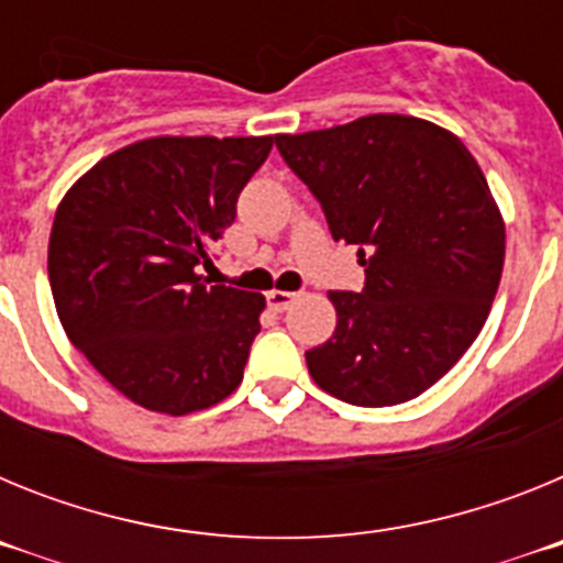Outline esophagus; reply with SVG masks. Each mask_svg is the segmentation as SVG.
<instances>
[{
    "instance_id": "esophagus-1",
    "label": "esophagus",
    "mask_w": 563,
    "mask_h": 563,
    "mask_svg": "<svg viewBox=\"0 0 563 563\" xmlns=\"http://www.w3.org/2000/svg\"><path fill=\"white\" fill-rule=\"evenodd\" d=\"M296 298H298L296 292L271 290V292H267V305H271L276 312H285V310H290L292 301H296Z\"/></svg>"
}]
</instances>
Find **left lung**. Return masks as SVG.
I'll return each instance as SVG.
<instances>
[{"instance_id":"obj_1","label":"left lung","mask_w":563,"mask_h":563,"mask_svg":"<svg viewBox=\"0 0 563 563\" xmlns=\"http://www.w3.org/2000/svg\"><path fill=\"white\" fill-rule=\"evenodd\" d=\"M276 148L366 267L361 292H330L338 327L307 352L312 380L366 409L422 395L476 341L499 290L505 222L479 163L409 114L276 134Z\"/></svg>"}]
</instances>
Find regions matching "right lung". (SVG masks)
Here are the masks:
<instances>
[{
	"mask_svg": "<svg viewBox=\"0 0 563 563\" xmlns=\"http://www.w3.org/2000/svg\"><path fill=\"white\" fill-rule=\"evenodd\" d=\"M271 148L148 137L96 163L58 206L47 276L64 332L143 409L191 415L242 383L265 296L208 287L197 267Z\"/></svg>",
	"mask_w": 563,
	"mask_h": 563,
	"instance_id": "obj_1",
	"label": "right lung"
}]
</instances>
